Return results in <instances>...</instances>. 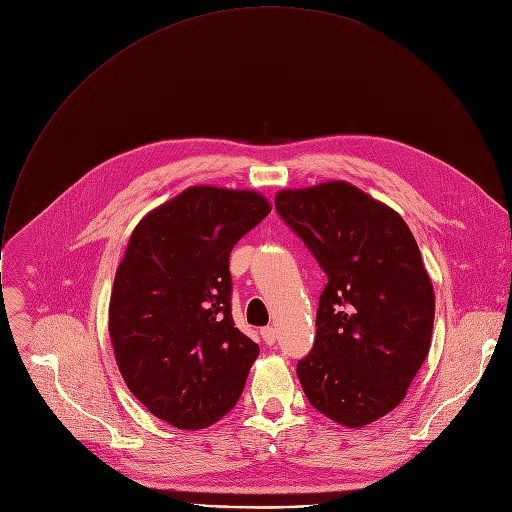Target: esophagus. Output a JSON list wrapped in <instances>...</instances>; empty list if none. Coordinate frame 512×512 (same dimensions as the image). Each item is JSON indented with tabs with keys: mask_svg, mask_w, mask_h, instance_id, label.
<instances>
[{
	"mask_svg": "<svg viewBox=\"0 0 512 512\" xmlns=\"http://www.w3.org/2000/svg\"><path fill=\"white\" fill-rule=\"evenodd\" d=\"M261 338L265 340V344H275V338H277V332H275V328L273 326H265V328H261Z\"/></svg>",
	"mask_w": 512,
	"mask_h": 512,
	"instance_id": "obj_1",
	"label": "esophagus"
}]
</instances>
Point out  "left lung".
<instances>
[{"label":"left lung","mask_w":512,"mask_h":512,"mask_svg":"<svg viewBox=\"0 0 512 512\" xmlns=\"http://www.w3.org/2000/svg\"><path fill=\"white\" fill-rule=\"evenodd\" d=\"M275 208L328 275L302 389L328 419L369 425L405 399L429 352L435 296L419 247L393 208L342 180L281 190Z\"/></svg>","instance_id":"left-lung-1"}]
</instances>
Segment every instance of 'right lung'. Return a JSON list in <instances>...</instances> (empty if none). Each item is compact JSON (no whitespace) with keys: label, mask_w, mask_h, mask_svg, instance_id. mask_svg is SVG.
Returning a JSON list of instances; mask_svg holds the SVG:
<instances>
[{"label":"right lung","mask_w":512,"mask_h":512,"mask_svg":"<svg viewBox=\"0 0 512 512\" xmlns=\"http://www.w3.org/2000/svg\"><path fill=\"white\" fill-rule=\"evenodd\" d=\"M269 210L253 190L192 186L131 233L109 336L129 391L178 429L212 425L245 389L259 346L235 328L229 257Z\"/></svg>","instance_id":"obj_1"}]
</instances>
